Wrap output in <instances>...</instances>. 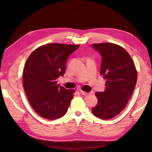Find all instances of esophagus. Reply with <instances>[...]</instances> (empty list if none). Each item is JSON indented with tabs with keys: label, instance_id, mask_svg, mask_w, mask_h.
Segmentation results:
<instances>
[{
	"label": "esophagus",
	"instance_id": "obj_1",
	"mask_svg": "<svg viewBox=\"0 0 152 152\" xmlns=\"http://www.w3.org/2000/svg\"><path fill=\"white\" fill-rule=\"evenodd\" d=\"M80 93H81V94L82 95H88L89 93H87V92H85V91H80Z\"/></svg>",
	"mask_w": 152,
	"mask_h": 152
}]
</instances>
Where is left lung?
I'll return each mask as SVG.
<instances>
[{
	"label": "left lung",
	"instance_id": "1",
	"mask_svg": "<svg viewBox=\"0 0 152 152\" xmlns=\"http://www.w3.org/2000/svg\"><path fill=\"white\" fill-rule=\"evenodd\" d=\"M91 46L102 57L100 73L106 80L104 91L95 93L98 103L92 113L100 119H108L127 105L137 83V70L129 54L118 45L105 42Z\"/></svg>",
	"mask_w": 152,
	"mask_h": 152
}]
</instances>
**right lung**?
Instances as JSON below:
<instances>
[{"mask_svg": "<svg viewBox=\"0 0 152 152\" xmlns=\"http://www.w3.org/2000/svg\"><path fill=\"white\" fill-rule=\"evenodd\" d=\"M79 45L53 43L38 48L25 63L23 87L28 102L38 115L48 119H59L66 114L74 89L57 84L63 76L68 58Z\"/></svg>", "mask_w": 152, "mask_h": 152, "instance_id": "right-lung-1", "label": "right lung"}]
</instances>
